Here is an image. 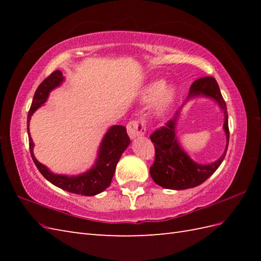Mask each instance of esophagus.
Wrapping results in <instances>:
<instances>
[{
	"mask_svg": "<svg viewBox=\"0 0 261 261\" xmlns=\"http://www.w3.org/2000/svg\"><path fill=\"white\" fill-rule=\"evenodd\" d=\"M126 130H127V135H129L131 139L145 136L147 131L145 119L140 118V119L131 120L126 125Z\"/></svg>",
	"mask_w": 261,
	"mask_h": 261,
	"instance_id": "obj_1",
	"label": "esophagus"
}]
</instances>
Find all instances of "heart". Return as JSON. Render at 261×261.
<instances>
[{"mask_svg":"<svg viewBox=\"0 0 261 261\" xmlns=\"http://www.w3.org/2000/svg\"><path fill=\"white\" fill-rule=\"evenodd\" d=\"M160 96L158 107H157V113L158 115L163 116L168 112L171 105L176 101L177 93L173 86H167L164 81H156L149 84L146 90V98L147 99H154Z\"/></svg>","mask_w":261,"mask_h":261,"instance_id":"obj_1","label":"heart"}]
</instances>
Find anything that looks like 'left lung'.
<instances>
[{
    "instance_id": "obj_1",
    "label": "left lung",
    "mask_w": 261,
    "mask_h": 261,
    "mask_svg": "<svg viewBox=\"0 0 261 261\" xmlns=\"http://www.w3.org/2000/svg\"><path fill=\"white\" fill-rule=\"evenodd\" d=\"M204 95L215 99L224 112L223 129L226 136V148L216 162L202 165L197 164L182 150L176 137V122L178 112L173 119L159 127L150 136L154 146V162L150 167V176L153 181L168 190H187L193 188L206 180L214 171L219 168L225 157L229 145V123L226 104L220 92V87L214 77L206 76L198 79L193 83L190 88L187 99Z\"/></svg>"
}]
</instances>
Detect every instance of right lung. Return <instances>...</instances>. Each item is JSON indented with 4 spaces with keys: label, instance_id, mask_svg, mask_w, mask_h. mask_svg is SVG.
I'll return each instance as SVG.
<instances>
[{
    "label": "right lung",
    "instance_id": "1",
    "mask_svg": "<svg viewBox=\"0 0 261 261\" xmlns=\"http://www.w3.org/2000/svg\"><path fill=\"white\" fill-rule=\"evenodd\" d=\"M63 81L64 76L62 71L55 70L38 86L35 95H33L31 108L28 112V136H29L31 157L41 175L55 186L69 193L79 194V195L93 196L98 193H102L111 185L115 173L116 164H118L121 154L130 145V138L126 134L125 126H111L105 134L101 146H99L95 165L86 173L77 176L54 174L45 165L39 163L33 154V141L29 132V121L33 112L47 101L49 93L62 84Z\"/></svg>",
    "mask_w": 261,
    "mask_h": 261
}]
</instances>
